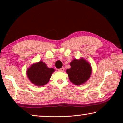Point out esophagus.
<instances>
[{
  "label": "esophagus",
  "mask_w": 123,
  "mask_h": 123,
  "mask_svg": "<svg viewBox=\"0 0 123 123\" xmlns=\"http://www.w3.org/2000/svg\"><path fill=\"white\" fill-rule=\"evenodd\" d=\"M64 70H65L64 68H60L58 69V71H60V72H63Z\"/></svg>",
  "instance_id": "obj_1"
}]
</instances>
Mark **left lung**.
Instances as JSON below:
<instances>
[{
  "instance_id": "left-lung-1",
  "label": "left lung",
  "mask_w": 123,
  "mask_h": 123,
  "mask_svg": "<svg viewBox=\"0 0 123 123\" xmlns=\"http://www.w3.org/2000/svg\"><path fill=\"white\" fill-rule=\"evenodd\" d=\"M70 69H66V73L70 81L75 85L84 84L89 79L92 72L90 63L83 58L73 59L70 63Z\"/></svg>"
}]
</instances>
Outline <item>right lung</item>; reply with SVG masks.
Wrapping results in <instances>:
<instances>
[{"label":"right lung","mask_w":123,"mask_h":123,"mask_svg":"<svg viewBox=\"0 0 123 123\" xmlns=\"http://www.w3.org/2000/svg\"><path fill=\"white\" fill-rule=\"evenodd\" d=\"M54 69L48 68L43 61L35 63L26 71V74L31 82L35 85L42 86L46 84L50 80Z\"/></svg>","instance_id":"right-lung-1"}]
</instances>
